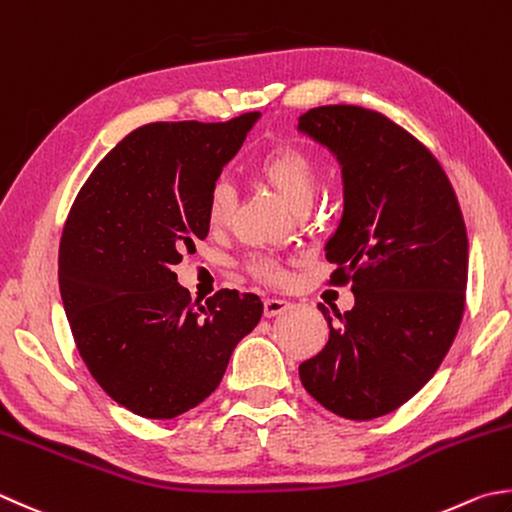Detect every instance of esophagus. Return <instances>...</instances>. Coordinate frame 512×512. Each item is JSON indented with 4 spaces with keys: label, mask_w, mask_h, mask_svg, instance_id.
Wrapping results in <instances>:
<instances>
[{
    "label": "esophagus",
    "mask_w": 512,
    "mask_h": 512,
    "mask_svg": "<svg viewBox=\"0 0 512 512\" xmlns=\"http://www.w3.org/2000/svg\"><path fill=\"white\" fill-rule=\"evenodd\" d=\"M263 307H265V316L272 318L278 314H285L289 307H292V303L285 301V298H265Z\"/></svg>",
    "instance_id": "obj_1"
}]
</instances>
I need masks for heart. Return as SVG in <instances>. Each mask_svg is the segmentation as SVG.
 Returning a JSON list of instances; mask_svg holds the SVG:
<instances>
[{"instance_id":"b5f03b06","label":"heart","mask_w":512,"mask_h":512,"mask_svg":"<svg viewBox=\"0 0 512 512\" xmlns=\"http://www.w3.org/2000/svg\"><path fill=\"white\" fill-rule=\"evenodd\" d=\"M254 176L276 191L289 209L310 205L316 189V165L310 153L294 142H281L260 153L254 162ZM231 191L225 182L211 185L205 196V220L211 229H220L229 218ZM247 269L260 281H278L281 269L274 260L254 258Z\"/></svg>"}]
</instances>
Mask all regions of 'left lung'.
Instances as JSON below:
<instances>
[{"label": "left lung", "mask_w": 512, "mask_h": 512, "mask_svg": "<svg viewBox=\"0 0 512 512\" xmlns=\"http://www.w3.org/2000/svg\"><path fill=\"white\" fill-rule=\"evenodd\" d=\"M298 131L341 165L343 216L325 245L332 285L354 307L298 365L301 383L334 414L383 417L412 399L448 354L464 316L468 236L437 158L385 115L352 104L310 109Z\"/></svg>", "instance_id": "1"}]
</instances>
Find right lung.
Masks as SVG:
<instances>
[{
    "label": "right lung",
    "mask_w": 512,
    "mask_h": 512,
    "mask_svg": "<svg viewBox=\"0 0 512 512\" xmlns=\"http://www.w3.org/2000/svg\"><path fill=\"white\" fill-rule=\"evenodd\" d=\"M258 118L144 124L106 153L66 218L57 274L77 352L140 417L205 401L263 316L260 298L236 289L191 303L173 272L207 238V191Z\"/></svg>",
    "instance_id": "right-lung-1"
}]
</instances>
